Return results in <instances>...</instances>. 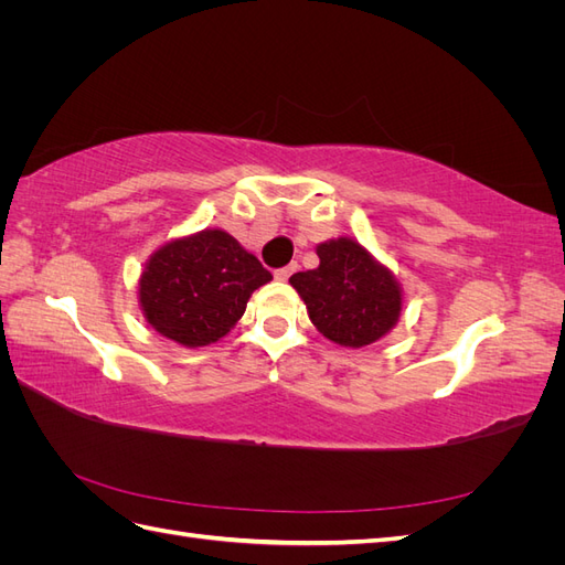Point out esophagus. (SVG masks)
<instances>
[{"mask_svg":"<svg viewBox=\"0 0 565 565\" xmlns=\"http://www.w3.org/2000/svg\"><path fill=\"white\" fill-rule=\"evenodd\" d=\"M297 268H299L297 264H289V266H285V268H278V270H276V280L287 282V280H289V276H292V273H295Z\"/></svg>","mask_w":565,"mask_h":565,"instance_id":"esophagus-1","label":"esophagus"}]
</instances>
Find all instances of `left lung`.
Wrapping results in <instances>:
<instances>
[{"label":"left lung","mask_w":565,"mask_h":565,"mask_svg":"<svg viewBox=\"0 0 565 565\" xmlns=\"http://www.w3.org/2000/svg\"><path fill=\"white\" fill-rule=\"evenodd\" d=\"M318 268L289 278L316 330L339 347L363 349L386 337L401 318L403 289L393 273L353 237L316 247Z\"/></svg>","instance_id":"obj_1"}]
</instances>
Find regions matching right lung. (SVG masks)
<instances>
[{
	"label": "right lung",
	"instance_id": "obj_1",
	"mask_svg": "<svg viewBox=\"0 0 565 565\" xmlns=\"http://www.w3.org/2000/svg\"><path fill=\"white\" fill-rule=\"evenodd\" d=\"M270 280L259 259L231 233L204 228L150 254L139 278V306L158 334L200 349L226 337L254 289Z\"/></svg>",
	"mask_w": 565,
	"mask_h": 565
}]
</instances>
